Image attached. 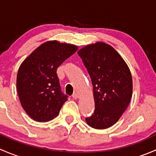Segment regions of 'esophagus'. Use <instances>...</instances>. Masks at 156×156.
I'll use <instances>...</instances> for the list:
<instances>
[{
  "mask_svg": "<svg viewBox=\"0 0 156 156\" xmlns=\"http://www.w3.org/2000/svg\"><path fill=\"white\" fill-rule=\"evenodd\" d=\"M72 97H73V99H75V100H77V99L79 97V95H78V93H74L73 95H72Z\"/></svg>",
  "mask_w": 156,
  "mask_h": 156,
  "instance_id": "34e87169",
  "label": "esophagus"
}]
</instances>
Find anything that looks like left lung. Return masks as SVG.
Returning a JSON list of instances; mask_svg holds the SVG:
<instances>
[{"label":"left lung","instance_id":"left-lung-1","mask_svg":"<svg viewBox=\"0 0 156 156\" xmlns=\"http://www.w3.org/2000/svg\"><path fill=\"white\" fill-rule=\"evenodd\" d=\"M90 76L95 110L85 121L90 127L106 129L114 125L127 109L133 93L128 66L111 45L98 41L78 51Z\"/></svg>","mask_w":156,"mask_h":156}]
</instances>
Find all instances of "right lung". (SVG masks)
<instances>
[{"label": "right lung", "mask_w": 156, "mask_h": 156, "mask_svg": "<svg viewBox=\"0 0 156 156\" xmlns=\"http://www.w3.org/2000/svg\"><path fill=\"white\" fill-rule=\"evenodd\" d=\"M78 48L72 44L48 41L20 65L17 93L23 109L34 121L49 122L59 115L68 97L61 91L56 70Z\"/></svg>", "instance_id": "right-lung-1"}]
</instances>
